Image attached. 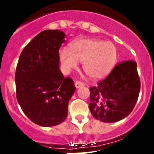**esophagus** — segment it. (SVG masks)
I'll return each mask as SVG.
<instances>
[{
	"mask_svg": "<svg viewBox=\"0 0 154 154\" xmlns=\"http://www.w3.org/2000/svg\"><path fill=\"white\" fill-rule=\"evenodd\" d=\"M74 85H75V87L77 88H80V87H83L85 86L84 83H82V82H80V81H76L75 83H74Z\"/></svg>",
	"mask_w": 154,
	"mask_h": 154,
	"instance_id": "34e87169",
	"label": "esophagus"
}]
</instances>
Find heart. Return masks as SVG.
I'll use <instances>...</instances> for the list:
<instances>
[{"label": "heart", "instance_id": "1", "mask_svg": "<svg viewBox=\"0 0 154 154\" xmlns=\"http://www.w3.org/2000/svg\"><path fill=\"white\" fill-rule=\"evenodd\" d=\"M63 68L69 71L83 63L85 73L92 79L106 77L118 61V50L111 42L97 38H81L70 45V50L63 48L59 52Z\"/></svg>", "mask_w": 154, "mask_h": 154}]
</instances>
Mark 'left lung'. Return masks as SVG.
<instances>
[{
	"instance_id": "left-lung-1",
	"label": "left lung",
	"mask_w": 154,
	"mask_h": 154,
	"mask_svg": "<svg viewBox=\"0 0 154 154\" xmlns=\"http://www.w3.org/2000/svg\"><path fill=\"white\" fill-rule=\"evenodd\" d=\"M90 90V112L105 123L124 119L133 111L140 91L137 64L133 60L117 65L97 86Z\"/></svg>"
}]
</instances>
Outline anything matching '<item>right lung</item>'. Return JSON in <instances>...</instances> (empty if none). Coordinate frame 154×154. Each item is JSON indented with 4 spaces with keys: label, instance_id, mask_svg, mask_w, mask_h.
<instances>
[{
    "label": "right lung",
    "instance_id": "obj_1",
    "mask_svg": "<svg viewBox=\"0 0 154 154\" xmlns=\"http://www.w3.org/2000/svg\"><path fill=\"white\" fill-rule=\"evenodd\" d=\"M66 34L45 29L23 49L15 80L16 97L21 109L33 123L42 127L58 125L66 120L74 81L60 70L59 50Z\"/></svg>",
    "mask_w": 154,
    "mask_h": 154
}]
</instances>
